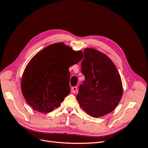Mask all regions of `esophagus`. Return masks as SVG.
I'll use <instances>...</instances> for the list:
<instances>
[{
  "label": "esophagus",
  "mask_w": 148,
  "mask_h": 148,
  "mask_svg": "<svg viewBox=\"0 0 148 148\" xmlns=\"http://www.w3.org/2000/svg\"><path fill=\"white\" fill-rule=\"evenodd\" d=\"M77 90V86H73L71 88V91H72L73 93H75L76 91Z\"/></svg>",
  "instance_id": "obj_1"
}]
</instances>
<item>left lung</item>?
I'll use <instances>...</instances> for the list:
<instances>
[{"label":"left lung","mask_w":148,"mask_h":148,"mask_svg":"<svg viewBox=\"0 0 148 148\" xmlns=\"http://www.w3.org/2000/svg\"><path fill=\"white\" fill-rule=\"evenodd\" d=\"M82 72L85 79L79 87L77 99L82 109L95 118L113 111L123 95L122 80L113 62L104 53L86 48Z\"/></svg>","instance_id":"1"}]
</instances>
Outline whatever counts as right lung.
Wrapping results in <instances>:
<instances>
[{"instance_id":"1","label":"right lung","mask_w":148,"mask_h":148,"mask_svg":"<svg viewBox=\"0 0 148 148\" xmlns=\"http://www.w3.org/2000/svg\"><path fill=\"white\" fill-rule=\"evenodd\" d=\"M83 58L63 42L49 45L37 53L26 66L21 82L24 98L32 108L47 113L60 106L69 95V69Z\"/></svg>"}]
</instances>
